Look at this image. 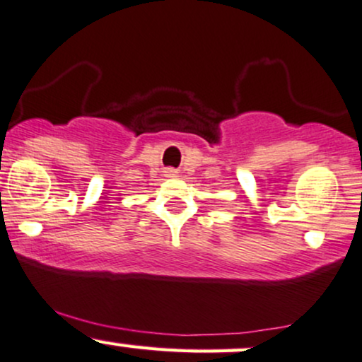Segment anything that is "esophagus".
I'll return each instance as SVG.
<instances>
[{
	"label": "esophagus",
	"instance_id": "esophagus-1",
	"mask_svg": "<svg viewBox=\"0 0 362 362\" xmlns=\"http://www.w3.org/2000/svg\"><path fill=\"white\" fill-rule=\"evenodd\" d=\"M165 174H168V176H176V171H174V169H168V171H165Z\"/></svg>",
	"mask_w": 362,
	"mask_h": 362
}]
</instances>
